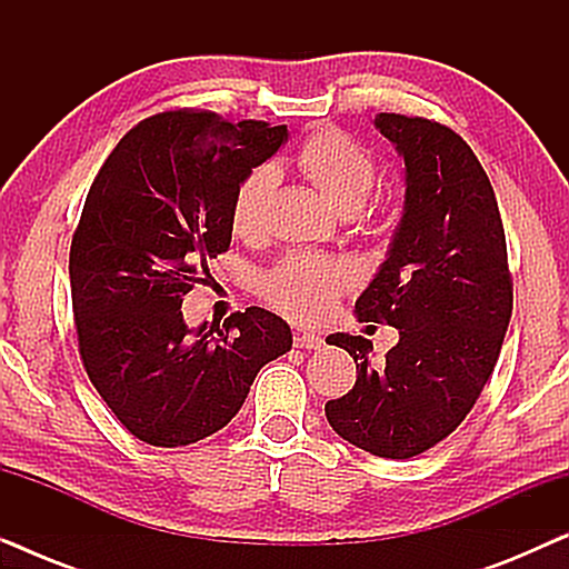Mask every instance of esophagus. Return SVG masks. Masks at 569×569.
Segmentation results:
<instances>
[{
	"label": "esophagus",
	"mask_w": 569,
	"mask_h": 569,
	"mask_svg": "<svg viewBox=\"0 0 569 569\" xmlns=\"http://www.w3.org/2000/svg\"><path fill=\"white\" fill-rule=\"evenodd\" d=\"M292 341H295V347H300V349H321L323 347V339L318 337V333H308V331H298L292 337Z\"/></svg>",
	"instance_id": "esophagus-1"
}]
</instances>
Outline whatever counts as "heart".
<instances>
[{"mask_svg":"<svg viewBox=\"0 0 569 569\" xmlns=\"http://www.w3.org/2000/svg\"><path fill=\"white\" fill-rule=\"evenodd\" d=\"M295 166L347 214L365 204L378 176V162L368 147L339 129H318L302 139ZM277 181L279 176L271 166H256L240 178L230 197V228L238 238L256 243L267 236ZM352 279L349 263L337 256L295 251L263 271L259 295L267 306L292 321L321 323L337 310Z\"/></svg>","mask_w":569,"mask_h":569,"instance_id":"obj_1","label":"heart"}]
</instances>
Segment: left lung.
<instances>
[{
  "instance_id": "obj_1",
  "label": "left lung",
  "mask_w": 569,
  "mask_h": 569,
  "mask_svg": "<svg viewBox=\"0 0 569 569\" xmlns=\"http://www.w3.org/2000/svg\"><path fill=\"white\" fill-rule=\"evenodd\" d=\"M380 134L407 166L391 251L357 300L360 321L399 329L372 362V341L331 333L357 362L352 391L326 403L333 432L380 458H411L448 438L492 376L512 313L508 243L495 189L446 123L380 113Z\"/></svg>"
}]
</instances>
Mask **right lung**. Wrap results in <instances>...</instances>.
<instances>
[{"mask_svg": "<svg viewBox=\"0 0 569 569\" xmlns=\"http://www.w3.org/2000/svg\"><path fill=\"white\" fill-rule=\"evenodd\" d=\"M287 127L162 111L121 137L69 248L77 345L100 399L142 442L178 448L222 430L263 365L292 347L263 308L189 331L183 298L230 248V197Z\"/></svg>", "mask_w": 569, "mask_h": 569, "instance_id": "add662e5", "label": "right lung"}]
</instances>
